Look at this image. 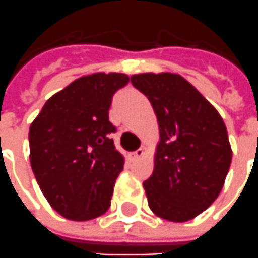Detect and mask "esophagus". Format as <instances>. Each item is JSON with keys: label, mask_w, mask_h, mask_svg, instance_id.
I'll use <instances>...</instances> for the list:
<instances>
[{"label": "esophagus", "mask_w": 258, "mask_h": 258, "mask_svg": "<svg viewBox=\"0 0 258 258\" xmlns=\"http://www.w3.org/2000/svg\"><path fill=\"white\" fill-rule=\"evenodd\" d=\"M143 154H145V150L143 149H138L136 152L131 153V157L132 159H140V157H143Z\"/></svg>", "instance_id": "esophagus-1"}]
</instances>
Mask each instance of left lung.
I'll return each mask as SVG.
<instances>
[{
	"mask_svg": "<svg viewBox=\"0 0 258 258\" xmlns=\"http://www.w3.org/2000/svg\"><path fill=\"white\" fill-rule=\"evenodd\" d=\"M131 81L150 101L159 122L154 170L143 182L149 207L166 221H189L223 188L232 163L225 122L178 74H135Z\"/></svg>",
	"mask_w": 258,
	"mask_h": 258,
	"instance_id": "obj_1",
	"label": "left lung"
}]
</instances>
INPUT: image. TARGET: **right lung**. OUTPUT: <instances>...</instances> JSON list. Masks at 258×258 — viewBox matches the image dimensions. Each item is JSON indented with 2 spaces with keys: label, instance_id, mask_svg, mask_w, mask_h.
Listing matches in <instances>:
<instances>
[{
  "label": "right lung",
  "instance_id": "right-lung-1",
  "mask_svg": "<svg viewBox=\"0 0 258 258\" xmlns=\"http://www.w3.org/2000/svg\"><path fill=\"white\" fill-rule=\"evenodd\" d=\"M129 83L120 73L73 81L46 101L29 127L31 166L44 198L70 221H90L111 207L123 157L115 149L109 108Z\"/></svg>",
  "mask_w": 258,
  "mask_h": 258
}]
</instances>
